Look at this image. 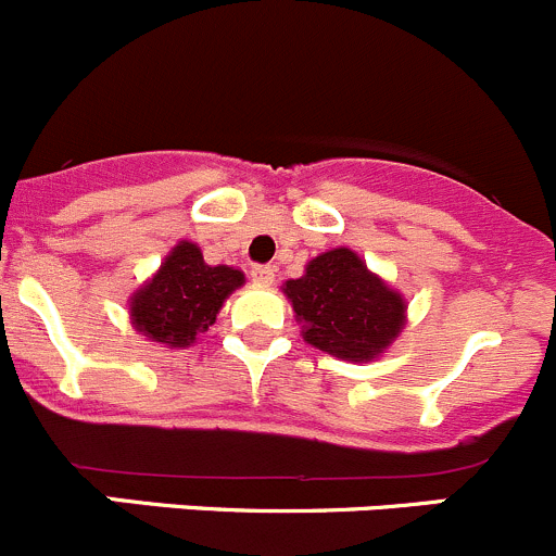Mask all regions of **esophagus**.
<instances>
[{"mask_svg": "<svg viewBox=\"0 0 556 556\" xmlns=\"http://www.w3.org/2000/svg\"><path fill=\"white\" fill-rule=\"evenodd\" d=\"M253 281L262 283V287H269V283L275 281V267H269V264H256V267L251 269Z\"/></svg>", "mask_w": 556, "mask_h": 556, "instance_id": "esophagus-1", "label": "esophagus"}]
</instances>
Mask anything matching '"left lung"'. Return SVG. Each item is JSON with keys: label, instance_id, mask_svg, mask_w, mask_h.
I'll return each mask as SVG.
<instances>
[{"label": "left lung", "instance_id": "1", "mask_svg": "<svg viewBox=\"0 0 556 556\" xmlns=\"http://www.w3.org/2000/svg\"><path fill=\"white\" fill-rule=\"evenodd\" d=\"M305 343L346 363L382 357L406 327V300L361 253L332 248L281 287Z\"/></svg>", "mask_w": 556, "mask_h": 556}]
</instances>
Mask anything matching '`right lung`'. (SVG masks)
<instances>
[{
  "mask_svg": "<svg viewBox=\"0 0 556 556\" xmlns=\"http://www.w3.org/2000/svg\"><path fill=\"white\" fill-rule=\"evenodd\" d=\"M245 283L242 269L207 264L202 248L179 240L128 300L130 325L147 341L188 349L218 319L226 298Z\"/></svg>",
  "mask_w": 556,
  "mask_h": 556,
  "instance_id": "obj_1",
  "label": "right lung"
}]
</instances>
